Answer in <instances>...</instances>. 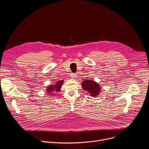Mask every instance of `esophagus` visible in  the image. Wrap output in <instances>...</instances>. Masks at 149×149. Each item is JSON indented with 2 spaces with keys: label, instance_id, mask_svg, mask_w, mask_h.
<instances>
[{
  "label": "esophagus",
  "instance_id": "34e87169",
  "mask_svg": "<svg viewBox=\"0 0 149 149\" xmlns=\"http://www.w3.org/2000/svg\"><path fill=\"white\" fill-rule=\"evenodd\" d=\"M71 78H77V74H71Z\"/></svg>",
  "mask_w": 149,
  "mask_h": 149
}]
</instances>
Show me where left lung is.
I'll return each mask as SVG.
<instances>
[{
  "instance_id": "obj_1",
  "label": "left lung",
  "mask_w": 149,
  "mask_h": 149,
  "mask_svg": "<svg viewBox=\"0 0 149 149\" xmlns=\"http://www.w3.org/2000/svg\"><path fill=\"white\" fill-rule=\"evenodd\" d=\"M81 86L83 90L87 91L91 97H97L101 91L100 86L93 80L83 81Z\"/></svg>"
}]
</instances>
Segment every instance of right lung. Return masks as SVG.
Returning a JSON list of instances; mask_svg holds the SVG:
<instances>
[{
    "label": "right lung",
    "mask_w": 149,
    "mask_h": 149,
    "mask_svg": "<svg viewBox=\"0 0 149 149\" xmlns=\"http://www.w3.org/2000/svg\"><path fill=\"white\" fill-rule=\"evenodd\" d=\"M63 80H59L57 81L55 84L53 85H49V86L47 88L46 91L47 93L48 94V95H50L51 96L55 95V93L59 92L61 90V88L62 87V86L63 84Z\"/></svg>",
    "instance_id": "right-lung-1"
}]
</instances>
